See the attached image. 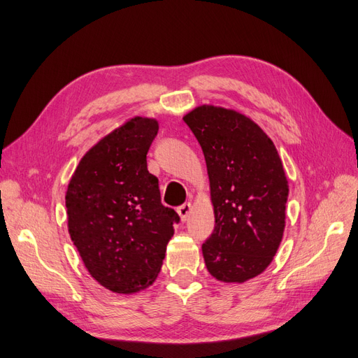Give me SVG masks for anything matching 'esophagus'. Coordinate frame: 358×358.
<instances>
[{
	"instance_id": "esophagus-1",
	"label": "esophagus",
	"mask_w": 358,
	"mask_h": 358,
	"mask_svg": "<svg viewBox=\"0 0 358 358\" xmlns=\"http://www.w3.org/2000/svg\"><path fill=\"white\" fill-rule=\"evenodd\" d=\"M190 211H192V203L190 202L182 203L181 206H178V208H177V213H178V215H180V218H181L182 222L187 220Z\"/></svg>"
}]
</instances>
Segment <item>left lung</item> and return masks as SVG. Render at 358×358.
Listing matches in <instances>:
<instances>
[{
    "instance_id": "8db88e82",
    "label": "left lung",
    "mask_w": 358,
    "mask_h": 358,
    "mask_svg": "<svg viewBox=\"0 0 358 358\" xmlns=\"http://www.w3.org/2000/svg\"><path fill=\"white\" fill-rule=\"evenodd\" d=\"M182 120L201 144L215 226L202 244L215 280L242 284L266 269L285 227L288 181L260 126L239 111L199 106Z\"/></svg>"
}]
</instances>
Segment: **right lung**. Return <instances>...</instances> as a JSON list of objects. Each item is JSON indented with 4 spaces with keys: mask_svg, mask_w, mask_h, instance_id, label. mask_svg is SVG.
I'll use <instances>...</instances> for the list:
<instances>
[{
    "mask_svg": "<svg viewBox=\"0 0 358 358\" xmlns=\"http://www.w3.org/2000/svg\"><path fill=\"white\" fill-rule=\"evenodd\" d=\"M157 131L156 119L126 120L89 150L68 182V232L87 272L113 293L155 282L180 220L147 169Z\"/></svg>",
    "mask_w": 358,
    "mask_h": 358,
    "instance_id": "obj_1",
    "label": "right lung"
}]
</instances>
